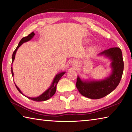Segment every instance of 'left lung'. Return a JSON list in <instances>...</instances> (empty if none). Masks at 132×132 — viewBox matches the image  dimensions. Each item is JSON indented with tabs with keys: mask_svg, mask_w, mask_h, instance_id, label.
<instances>
[{
	"mask_svg": "<svg viewBox=\"0 0 132 132\" xmlns=\"http://www.w3.org/2000/svg\"><path fill=\"white\" fill-rule=\"evenodd\" d=\"M100 54H105L112 61L113 71L110 77L100 81L84 82L77 76L76 87L84 97L91 99H100L110 94L117 87L122 77L124 63L122 51L119 48L113 47L105 50Z\"/></svg>",
	"mask_w": 132,
	"mask_h": 132,
	"instance_id": "8db88e82",
	"label": "left lung"
}]
</instances>
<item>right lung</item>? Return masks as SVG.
Listing matches in <instances>:
<instances>
[{"mask_svg":"<svg viewBox=\"0 0 132 132\" xmlns=\"http://www.w3.org/2000/svg\"><path fill=\"white\" fill-rule=\"evenodd\" d=\"M35 34L34 33V32H32L31 33V34H29L28 35H27V37H23V38L21 39V41H20L19 45H18L17 47L15 49V51L13 52V55H12V63H13V62L14 61V60L15 59V53H16V51L17 50V49L19 48L20 46L22 44H23L24 42H26L27 41H30V40L34 36ZM64 72H62L59 73V74L57 75L56 76V77H55L54 80H53V81L52 82V85H51V86L50 87V88H49L46 91H45V92L41 94L40 96L38 97H35V98H30V97H27L28 98H30V99L33 100V101H46V100H47L48 99H50V98L52 97V96L55 94V93L56 92V86H57V84L58 81H59V80L61 79V78L62 77V76H63L64 74ZM12 76H13V69L12 68ZM15 87H16L17 89L18 90V91H19L20 93H21L22 94H23V93H21V91L20 90V89L19 88V87L16 86V85L15 84Z\"/></svg>","mask_w":132,"mask_h":132,"instance_id":"add662e5","label":"right lung"}]
</instances>
